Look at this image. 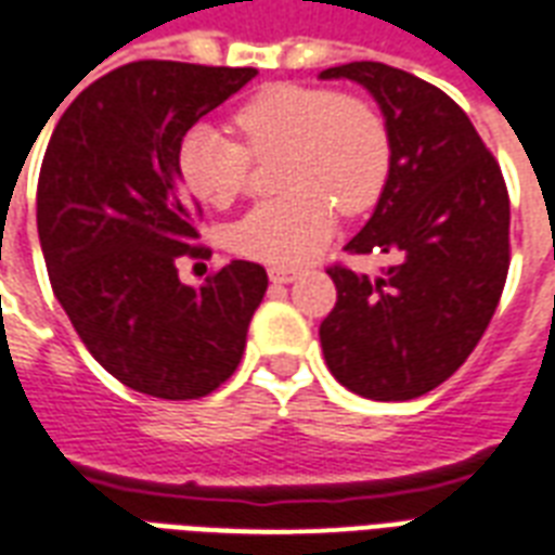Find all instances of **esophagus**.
Masks as SVG:
<instances>
[{
    "label": "esophagus",
    "instance_id": "esophagus-1",
    "mask_svg": "<svg viewBox=\"0 0 555 555\" xmlns=\"http://www.w3.org/2000/svg\"><path fill=\"white\" fill-rule=\"evenodd\" d=\"M300 278V269H295V266H272L269 269V281L272 283H292L298 281Z\"/></svg>",
    "mask_w": 555,
    "mask_h": 555
}]
</instances>
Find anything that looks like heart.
<instances>
[{"label": "heart", "mask_w": 555, "mask_h": 555, "mask_svg": "<svg viewBox=\"0 0 555 555\" xmlns=\"http://www.w3.org/2000/svg\"><path fill=\"white\" fill-rule=\"evenodd\" d=\"M240 144L217 124H196L176 150L184 188L210 208L246 191L251 158L278 165L283 196L260 202L231 225V248L263 263H304L347 214L379 199L390 167L385 121L371 103L315 86H266L234 113Z\"/></svg>", "instance_id": "1"}]
</instances>
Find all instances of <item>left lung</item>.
Masks as SVG:
<instances>
[{
	"mask_svg": "<svg viewBox=\"0 0 555 555\" xmlns=\"http://www.w3.org/2000/svg\"><path fill=\"white\" fill-rule=\"evenodd\" d=\"M318 77L364 86L390 141L379 202L345 251L393 263L379 278L326 269L338 292L318 330L326 367L364 399L423 397L469 359L495 315L509 269L504 176L437 86L373 60Z\"/></svg>",
	"mask_w": 555,
	"mask_h": 555,
	"instance_id": "8db88e82",
	"label": "left lung"
}]
</instances>
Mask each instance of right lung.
<instances>
[{"mask_svg": "<svg viewBox=\"0 0 555 555\" xmlns=\"http://www.w3.org/2000/svg\"><path fill=\"white\" fill-rule=\"evenodd\" d=\"M257 68L139 60L86 86L51 132L37 231L51 289L86 350L127 388L199 399L237 371L266 269L231 260L202 286L176 260L199 257L176 150Z\"/></svg>", "mask_w": 555, "mask_h": 555, "instance_id": "1", "label": "right lung"}]
</instances>
